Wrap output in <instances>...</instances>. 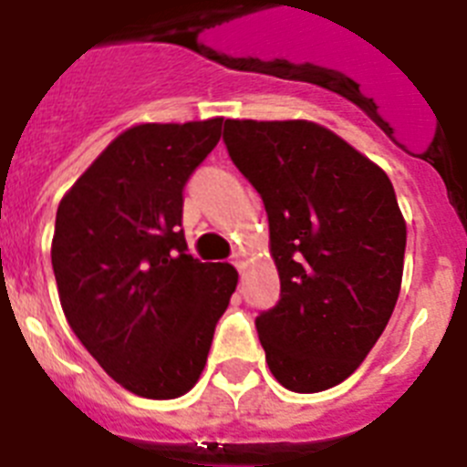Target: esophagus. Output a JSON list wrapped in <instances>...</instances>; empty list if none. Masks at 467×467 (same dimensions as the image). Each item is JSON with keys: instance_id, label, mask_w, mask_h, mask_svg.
<instances>
[{"instance_id": "34e87169", "label": "esophagus", "mask_w": 467, "mask_h": 467, "mask_svg": "<svg viewBox=\"0 0 467 467\" xmlns=\"http://www.w3.org/2000/svg\"><path fill=\"white\" fill-rule=\"evenodd\" d=\"M233 265L239 267V270L244 267V254H242V251H234L233 254Z\"/></svg>"}]
</instances>
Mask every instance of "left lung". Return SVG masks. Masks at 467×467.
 Masks as SVG:
<instances>
[{"instance_id": "obj_1", "label": "left lung", "mask_w": 467, "mask_h": 467, "mask_svg": "<svg viewBox=\"0 0 467 467\" xmlns=\"http://www.w3.org/2000/svg\"><path fill=\"white\" fill-rule=\"evenodd\" d=\"M261 194L279 303L256 317L265 362L294 392L343 383L383 334L402 286L407 223L380 166L315 121L225 119Z\"/></svg>"}]
</instances>
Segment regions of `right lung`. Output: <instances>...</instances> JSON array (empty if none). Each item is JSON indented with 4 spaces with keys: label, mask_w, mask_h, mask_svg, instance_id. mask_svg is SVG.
Here are the masks:
<instances>
[{
    "label": "right lung",
    "mask_w": 467,
    "mask_h": 467,
    "mask_svg": "<svg viewBox=\"0 0 467 467\" xmlns=\"http://www.w3.org/2000/svg\"><path fill=\"white\" fill-rule=\"evenodd\" d=\"M223 117L127 129L58 204L51 265L67 324L105 374L173 400L204 371L237 286L230 263L188 254L183 188L221 140Z\"/></svg>",
    "instance_id": "1"
}]
</instances>
